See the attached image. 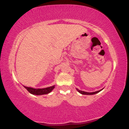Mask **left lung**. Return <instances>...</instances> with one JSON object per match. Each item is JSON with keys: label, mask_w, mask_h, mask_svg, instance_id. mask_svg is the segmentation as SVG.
<instances>
[{"label": "left lung", "mask_w": 129, "mask_h": 129, "mask_svg": "<svg viewBox=\"0 0 129 129\" xmlns=\"http://www.w3.org/2000/svg\"><path fill=\"white\" fill-rule=\"evenodd\" d=\"M103 89H101V90H98V91H94V92H86V91H81V90H78V88H76L77 91H78L79 93H81V94H87V95H92V94H96V93H99V92H100V91H101V90H103Z\"/></svg>", "instance_id": "8db88e82"}]
</instances>
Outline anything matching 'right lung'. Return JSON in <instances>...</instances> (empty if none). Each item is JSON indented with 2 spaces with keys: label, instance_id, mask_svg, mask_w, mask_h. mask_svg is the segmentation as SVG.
I'll return each instance as SVG.
<instances>
[{
  "label": "right lung",
  "instance_id": "1",
  "mask_svg": "<svg viewBox=\"0 0 129 129\" xmlns=\"http://www.w3.org/2000/svg\"><path fill=\"white\" fill-rule=\"evenodd\" d=\"M23 87H24L29 93H31L33 94H35V95H42V94H46L51 92V91L54 89V88L55 87V85H53V86L44 88H32V87L26 86Z\"/></svg>",
  "mask_w": 129,
  "mask_h": 129
}]
</instances>
